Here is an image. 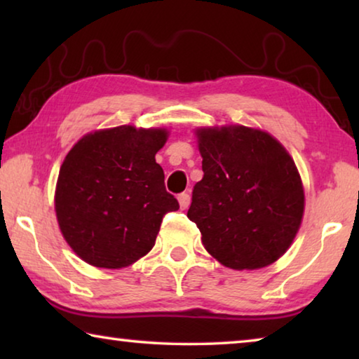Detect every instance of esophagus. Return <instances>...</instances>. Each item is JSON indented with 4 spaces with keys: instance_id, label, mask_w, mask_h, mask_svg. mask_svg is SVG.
<instances>
[{
    "instance_id": "obj_1",
    "label": "esophagus",
    "mask_w": 359,
    "mask_h": 359,
    "mask_svg": "<svg viewBox=\"0 0 359 359\" xmlns=\"http://www.w3.org/2000/svg\"><path fill=\"white\" fill-rule=\"evenodd\" d=\"M177 199H179L180 209H187L188 205H190V194H188V193H180Z\"/></svg>"
}]
</instances>
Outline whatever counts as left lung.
Wrapping results in <instances>:
<instances>
[{
  "label": "left lung",
  "instance_id": "obj_1",
  "mask_svg": "<svg viewBox=\"0 0 359 359\" xmlns=\"http://www.w3.org/2000/svg\"><path fill=\"white\" fill-rule=\"evenodd\" d=\"M203 179L187 217L212 257L231 269H259L288 250L304 214L293 158L269 133L242 125L196 131Z\"/></svg>",
  "mask_w": 359,
  "mask_h": 359
}]
</instances>
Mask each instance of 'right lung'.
<instances>
[{"label": "right lung", "instance_id": "right-lung-1", "mask_svg": "<svg viewBox=\"0 0 359 359\" xmlns=\"http://www.w3.org/2000/svg\"><path fill=\"white\" fill-rule=\"evenodd\" d=\"M165 128L121 125L85 135L60 168L55 212L63 238L85 263L120 269L155 245L179 203L155 161Z\"/></svg>", "mask_w": 359, "mask_h": 359}]
</instances>
